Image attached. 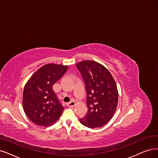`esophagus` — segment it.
I'll return each instance as SVG.
<instances>
[{"label":"esophagus","instance_id":"obj_1","mask_svg":"<svg viewBox=\"0 0 158 158\" xmlns=\"http://www.w3.org/2000/svg\"><path fill=\"white\" fill-rule=\"evenodd\" d=\"M75 105H76L75 102L74 100H72V101L70 102L69 103H67V106L69 107H74L75 106Z\"/></svg>","mask_w":158,"mask_h":158}]
</instances>
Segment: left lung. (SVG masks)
I'll return each instance as SVG.
<instances>
[{
	"label": "left lung",
	"instance_id": "1",
	"mask_svg": "<svg viewBox=\"0 0 158 158\" xmlns=\"http://www.w3.org/2000/svg\"><path fill=\"white\" fill-rule=\"evenodd\" d=\"M86 85L87 113L80 119L83 125L100 127L113 118L117 108L118 92L113 75L102 64L83 60L76 64Z\"/></svg>",
	"mask_w": 158,
	"mask_h": 158
}]
</instances>
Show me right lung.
<instances>
[{
  "instance_id": "1",
  "label": "right lung",
  "mask_w": 158,
  "mask_h": 158,
  "mask_svg": "<svg viewBox=\"0 0 158 158\" xmlns=\"http://www.w3.org/2000/svg\"><path fill=\"white\" fill-rule=\"evenodd\" d=\"M68 66L48 64L28 80L23 94V110L33 123L48 127L60 117L64 107L58 101L52 86L66 72Z\"/></svg>"
}]
</instances>
